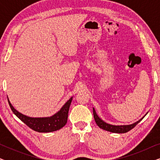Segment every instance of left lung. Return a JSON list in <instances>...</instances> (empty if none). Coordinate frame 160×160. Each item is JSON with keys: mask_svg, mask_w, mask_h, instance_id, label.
<instances>
[{"mask_svg": "<svg viewBox=\"0 0 160 160\" xmlns=\"http://www.w3.org/2000/svg\"><path fill=\"white\" fill-rule=\"evenodd\" d=\"M147 113L148 112L146 113V115L147 114ZM93 115H94V119H95L96 124H98V126L100 128H101L104 130L108 131V132H114V133H124V132H128V131L132 130V128H134L136 126L137 124H138L146 116V115L144 116V117H142L141 119H139L138 121L135 122V123L128 124V125H113V124L106 123V122H105L103 120L100 119V118L98 116L97 113H96V111L94 108H93Z\"/></svg>", "mask_w": 160, "mask_h": 160, "instance_id": "left-lung-1", "label": "left lung"}]
</instances>
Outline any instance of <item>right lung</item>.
<instances>
[{
    "label": "right lung",
    "mask_w": 160,
    "mask_h": 160,
    "mask_svg": "<svg viewBox=\"0 0 160 160\" xmlns=\"http://www.w3.org/2000/svg\"><path fill=\"white\" fill-rule=\"evenodd\" d=\"M73 97H71L63 105L60 110L58 111L52 117H30L19 112L14 108L8 98V104L13 113L22 121L26 125L36 132H50L58 130L63 128L67 123L68 111Z\"/></svg>",
    "instance_id": "obj_1"
}]
</instances>
